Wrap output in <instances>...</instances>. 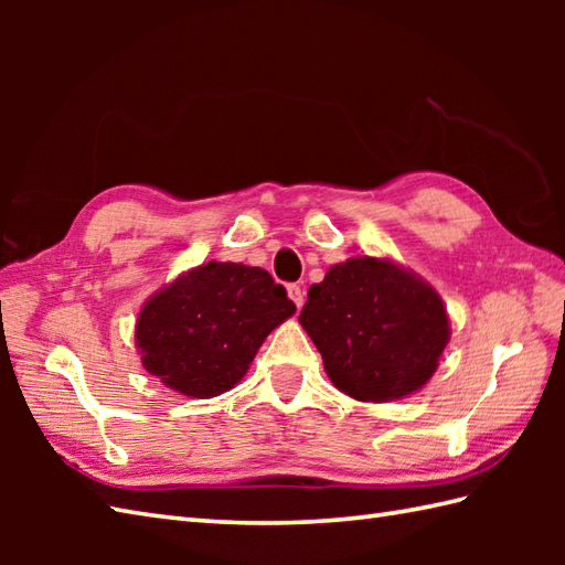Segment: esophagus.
Masks as SVG:
<instances>
[{
    "label": "esophagus",
    "instance_id": "1",
    "mask_svg": "<svg viewBox=\"0 0 565 565\" xmlns=\"http://www.w3.org/2000/svg\"><path fill=\"white\" fill-rule=\"evenodd\" d=\"M286 291H289V298L291 301L296 303V308H301L303 306V301H306V296H303V289L298 284H289L286 286Z\"/></svg>",
    "mask_w": 565,
    "mask_h": 565
}]
</instances>
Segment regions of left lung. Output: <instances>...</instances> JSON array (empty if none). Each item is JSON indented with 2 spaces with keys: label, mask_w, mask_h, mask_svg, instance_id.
<instances>
[{
  "label": "left lung",
  "mask_w": 565,
  "mask_h": 565,
  "mask_svg": "<svg viewBox=\"0 0 565 565\" xmlns=\"http://www.w3.org/2000/svg\"><path fill=\"white\" fill-rule=\"evenodd\" d=\"M330 381L364 403L419 391L449 342L439 294L411 269L381 257H352L308 289L298 316Z\"/></svg>",
  "instance_id": "8db88e82"
}]
</instances>
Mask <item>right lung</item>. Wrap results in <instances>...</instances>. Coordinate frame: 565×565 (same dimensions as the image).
<instances>
[{
    "label": "right lung",
    "instance_id": "1",
    "mask_svg": "<svg viewBox=\"0 0 565 565\" xmlns=\"http://www.w3.org/2000/svg\"><path fill=\"white\" fill-rule=\"evenodd\" d=\"M296 313L259 267L209 262L152 294L136 322L148 374L189 398H213L243 381L267 334Z\"/></svg>",
    "mask_w": 565,
    "mask_h": 565
}]
</instances>
